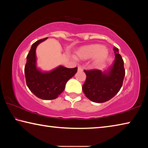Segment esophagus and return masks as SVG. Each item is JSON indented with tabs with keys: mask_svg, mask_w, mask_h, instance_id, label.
I'll return each mask as SVG.
<instances>
[{
	"mask_svg": "<svg viewBox=\"0 0 148 148\" xmlns=\"http://www.w3.org/2000/svg\"><path fill=\"white\" fill-rule=\"evenodd\" d=\"M77 71H78L79 72H82L83 71V69H82V67L78 66V68H77Z\"/></svg>",
	"mask_w": 148,
	"mask_h": 148,
	"instance_id": "1",
	"label": "esophagus"
}]
</instances>
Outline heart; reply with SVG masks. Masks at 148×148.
Returning a JSON list of instances; mask_svg holds the SVG:
<instances>
[{"instance_id":"b5f03b06","label":"heart","mask_w":148,"mask_h":148,"mask_svg":"<svg viewBox=\"0 0 148 148\" xmlns=\"http://www.w3.org/2000/svg\"><path fill=\"white\" fill-rule=\"evenodd\" d=\"M108 56V49L99 44L82 46L76 51V57L78 59L87 60L92 58V64L95 66H99L103 64Z\"/></svg>"}]
</instances>
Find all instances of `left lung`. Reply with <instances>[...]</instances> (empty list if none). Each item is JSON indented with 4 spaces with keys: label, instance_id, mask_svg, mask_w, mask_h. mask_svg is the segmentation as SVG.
I'll return each mask as SVG.
<instances>
[{
    "label": "left lung",
    "instance_id": "left-lung-1",
    "mask_svg": "<svg viewBox=\"0 0 148 148\" xmlns=\"http://www.w3.org/2000/svg\"><path fill=\"white\" fill-rule=\"evenodd\" d=\"M115 61L108 71L102 72L98 69L84 71L86 80L82 90L90 101L97 103L106 102L121 88L125 75L124 62L119 49L114 47Z\"/></svg>",
    "mask_w": 148,
    "mask_h": 148
}]
</instances>
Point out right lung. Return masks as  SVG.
<instances>
[{
	"label": "right lung",
	"instance_id": "add662e5",
	"mask_svg": "<svg viewBox=\"0 0 148 148\" xmlns=\"http://www.w3.org/2000/svg\"><path fill=\"white\" fill-rule=\"evenodd\" d=\"M46 39H40L32 45L27 56L25 75L27 86L32 93L39 99L53 100L64 91L66 82L76 73L77 68L68 69L59 66L47 72H42L37 69L36 48Z\"/></svg>",
	"mask_w": 148,
	"mask_h": 148
}]
</instances>
